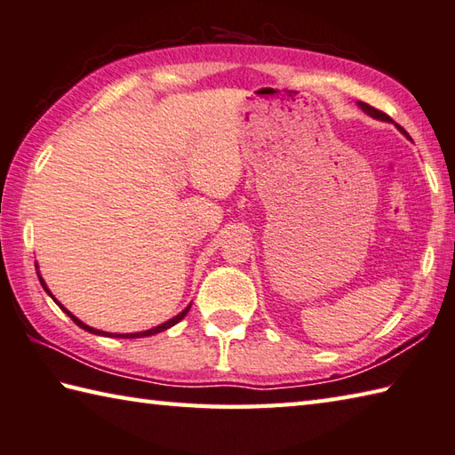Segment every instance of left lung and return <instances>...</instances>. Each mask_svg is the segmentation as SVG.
Here are the masks:
<instances>
[{"label":"left lung","mask_w":455,"mask_h":455,"mask_svg":"<svg viewBox=\"0 0 455 455\" xmlns=\"http://www.w3.org/2000/svg\"><path fill=\"white\" fill-rule=\"evenodd\" d=\"M360 107L362 109H364L370 117H374V119H382V121H390V117H387L386 113H382L379 109H374V107L371 105H368V103H360Z\"/></svg>","instance_id":"left-lung-1"}]
</instances>
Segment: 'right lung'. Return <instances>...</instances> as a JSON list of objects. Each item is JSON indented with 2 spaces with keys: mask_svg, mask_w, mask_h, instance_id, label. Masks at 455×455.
Here are the masks:
<instances>
[{
  "mask_svg": "<svg viewBox=\"0 0 455 455\" xmlns=\"http://www.w3.org/2000/svg\"><path fill=\"white\" fill-rule=\"evenodd\" d=\"M39 283H41V286H44L45 288V292L49 294V296H52V299H53V294L52 292H49L47 291V286H45V283H44V280H41L39 278ZM55 300V299H53ZM57 302V300H55ZM57 304H60V302H57ZM60 308L65 312V314H68V316L73 320V322H76V324L79 326V328H84V330H87V332H91V334H99V336H111V338H143V336H153V334H156V332H163V330H167V328H171V326H175L177 324V322H180V320H183L185 316H187V312H188V308H191V307H188V308H185L183 312H180V314H177V316L175 318H171V320H167V322H164V324H161V326H155V328H151V330H145V332H135V334H109V332H103V330H95V328H91V326H87L85 324V322H81L79 318H76V316H73V314L69 312V310H65L63 307H61V304H60Z\"/></svg>",
  "mask_w": 455,
  "mask_h": 455,
  "instance_id": "right-lung-1",
  "label": "right lung"
}]
</instances>
